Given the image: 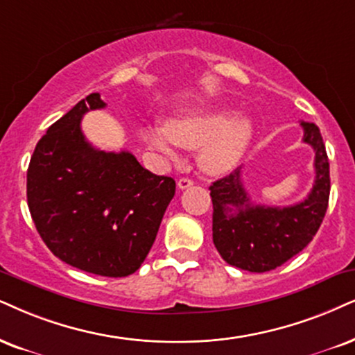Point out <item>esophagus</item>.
<instances>
[{
	"label": "esophagus",
	"mask_w": 355,
	"mask_h": 355,
	"mask_svg": "<svg viewBox=\"0 0 355 355\" xmlns=\"http://www.w3.org/2000/svg\"><path fill=\"white\" fill-rule=\"evenodd\" d=\"M190 187H193L191 178H180V180H178V188H180V190H187V188Z\"/></svg>",
	"instance_id": "1"
}]
</instances>
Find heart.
Returning a JSON list of instances; mask_svg holds the SVG:
<instances>
[{
    "instance_id": "1",
    "label": "heart",
    "mask_w": 355,
    "mask_h": 355,
    "mask_svg": "<svg viewBox=\"0 0 355 355\" xmlns=\"http://www.w3.org/2000/svg\"><path fill=\"white\" fill-rule=\"evenodd\" d=\"M254 134L249 118L231 119L230 111L206 110L180 116L170 123H152L144 128V139L152 150L175 159L178 147L200 150L205 172H230L245 154Z\"/></svg>"
}]
</instances>
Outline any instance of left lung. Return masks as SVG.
<instances>
[{
	"instance_id": "obj_1",
	"label": "left lung",
	"mask_w": 355,
	"mask_h": 355,
	"mask_svg": "<svg viewBox=\"0 0 355 355\" xmlns=\"http://www.w3.org/2000/svg\"><path fill=\"white\" fill-rule=\"evenodd\" d=\"M303 142L315 150V183L297 205H252L242 185L241 168L213 182V242L230 266L268 272L306 248L320 230L329 201V160L320 128L302 121Z\"/></svg>"
}]
</instances>
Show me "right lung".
<instances>
[{"instance_id": "1", "label": "right lung", "mask_w": 355, "mask_h": 355, "mask_svg": "<svg viewBox=\"0 0 355 355\" xmlns=\"http://www.w3.org/2000/svg\"><path fill=\"white\" fill-rule=\"evenodd\" d=\"M106 103L78 101L47 129L28 168V206L51 252L80 270L128 277L154 244L175 180L149 172L131 152L95 149L82 118Z\"/></svg>"}]
</instances>
